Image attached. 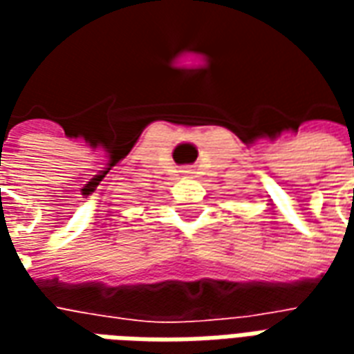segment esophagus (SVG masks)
Instances as JSON below:
<instances>
[{
  "mask_svg": "<svg viewBox=\"0 0 354 354\" xmlns=\"http://www.w3.org/2000/svg\"><path fill=\"white\" fill-rule=\"evenodd\" d=\"M182 172H184L185 176H193V174H195V170L193 169H185V170H182Z\"/></svg>",
  "mask_w": 354,
  "mask_h": 354,
  "instance_id": "esophagus-1",
  "label": "esophagus"
}]
</instances>
